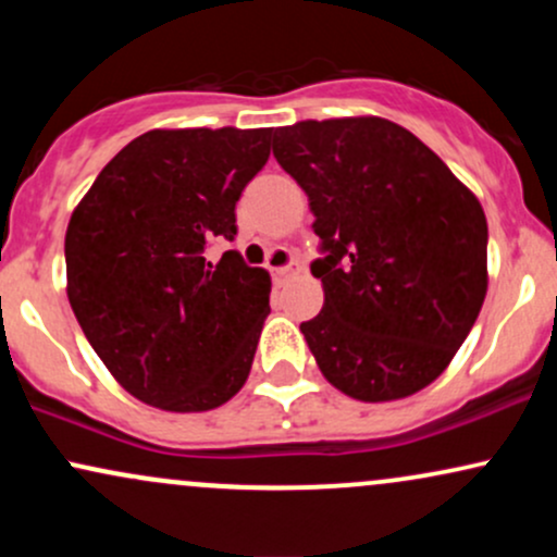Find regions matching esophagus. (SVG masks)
I'll return each instance as SVG.
<instances>
[{
	"label": "esophagus",
	"instance_id": "1",
	"mask_svg": "<svg viewBox=\"0 0 557 557\" xmlns=\"http://www.w3.org/2000/svg\"><path fill=\"white\" fill-rule=\"evenodd\" d=\"M300 270H304V267H300V261H287V264H283V267H274V274H277V277H283V280H287V277H296V274H300Z\"/></svg>",
	"mask_w": 557,
	"mask_h": 557
}]
</instances>
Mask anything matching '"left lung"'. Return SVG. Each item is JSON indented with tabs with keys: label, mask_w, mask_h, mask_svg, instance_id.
<instances>
[{
	"label": "left lung",
	"mask_w": 557,
	"mask_h": 557,
	"mask_svg": "<svg viewBox=\"0 0 557 557\" xmlns=\"http://www.w3.org/2000/svg\"><path fill=\"white\" fill-rule=\"evenodd\" d=\"M272 151L309 196L324 306L300 324L330 385L408 398L445 372L487 296V216L430 146L385 117L304 120Z\"/></svg>",
	"instance_id": "obj_1"
}]
</instances>
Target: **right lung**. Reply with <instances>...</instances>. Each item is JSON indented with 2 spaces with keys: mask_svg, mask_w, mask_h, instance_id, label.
<instances>
[{
  "mask_svg": "<svg viewBox=\"0 0 557 557\" xmlns=\"http://www.w3.org/2000/svg\"><path fill=\"white\" fill-rule=\"evenodd\" d=\"M270 127L149 131L99 172L70 216L67 298L104 367L162 411H212L248 380L270 272L238 251L235 203L270 159Z\"/></svg>",
  "mask_w": 557,
  "mask_h": 557,
  "instance_id": "add662e5",
  "label": "right lung"
}]
</instances>
